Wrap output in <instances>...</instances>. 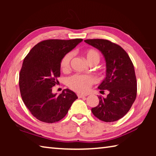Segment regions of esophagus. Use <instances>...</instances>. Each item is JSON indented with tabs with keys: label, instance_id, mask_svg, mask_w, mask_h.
<instances>
[{
	"label": "esophagus",
	"instance_id": "34e87169",
	"mask_svg": "<svg viewBox=\"0 0 156 156\" xmlns=\"http://www.w3.org/2000/svg\"><path fill=\"white\" fill-rule=\"evenodd\" d=\"M78 98H85L87 96L86 95H83V94H78L77 95Z\"/></svg>",
	"mask_w": 156,
	"mask_h": 156
}]
</instances>
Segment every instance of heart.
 I'll return each mask as SVG.
<instances>
[{
    "mask_svg": "<svg viewBox=\"0 0 156 156\" xmlns=\"http://www.w3.org/2000/svg\"><path fill=\"white\" fill-rule=\"evenodd\" d=\"M87 61L92 63H98L100 60V54L96 50L90 49L84 52ZM73 56V52L65 54L61 60L60 67L63 72H67L70 68L71 61ZM94 83V78L90 75H73L67 79V85L71 89L78 93L84 94L89 90V87Z\"/></svg>",
    "mask_w": 156,
    "mask_h": 156,
    "instance_id": "b5f03b06",
    "label": "heart"
}]
</instances>
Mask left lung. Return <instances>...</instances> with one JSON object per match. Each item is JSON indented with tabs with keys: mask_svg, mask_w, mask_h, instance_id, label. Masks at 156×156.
Listing matches in <instances>:
<instances>
[{
	"mask_svg": "<svg viewBox=\"0 0 156 156\" xmlns=\"http://www.w3.org/2000/svg\"><path fill=\"white\" fill-rule=\"evenodd\" d=\"M86 43L96 47L106 61V77L98 89L109 91L107 98L98 96L99 104L91 109L93 114L106 122L122 118L131 109L137 95L135 70L129 55L122 47L105 39H87Z\"/></svg>",
	"mask_w": 156,
	"mask_h": 156,
	"instance_id": "obj_1",
	"label": "left lung"
}]
</instances>
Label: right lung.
<instances>
[{"mask_svg": "<svg viewBox=\"0 0 156 156\" xmlns=\"http://www.w3.org/2000/svg\"><path fill=\"white\" fill-rule=\"evenodd\" d=\"M83 39H50L41 41L31 49L23 60L19 74L23 101L34 117L47 123L62 119L78 96L69 89L58 96L52 87L60 76V62L65 54Z\"/></svg>", "mask_w": 156, "mask_h": 156, "instance_id": "right-lung-1", "label": "right lung"}]
</instances>
